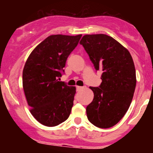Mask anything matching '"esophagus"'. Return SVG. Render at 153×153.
Here are the masks:
<instances>
[{"label": "esophagus", "instance_id": "esophagus-1", "mask_svg": "<svg viewBox=\"0 0 153 153\" xmlns=\"http://www.w3.org/2000/svg\"><path fill=\"white\" fill-rule=\"evenodd\" d=\"M83 88H84V87H83V86H76V90H77V91H80V90H81V89H82Z\"/></svg>", "mask_w": 153, "mask_h": 153}]
</instances>
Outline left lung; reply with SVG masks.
<instances>
[{"label": "left lung", "mask_w": 153, "mask_h": 153, "mask_svg": "<svg viewBox=\"0 0 153 153\" xmlns=\"http://www.w3.org/2000/svg\"><path fill=\"white\" fill-rule=\"evenodd\" d=\"M94 67L102 72L101 85L92 87L94 98L86 106L87 118L99 128L118 124L127 112L136 86L133 60L129 51L104 34L86 35L80 41Z\"/></svg>", "instance_id": "left-lung-1"}]
</instances>
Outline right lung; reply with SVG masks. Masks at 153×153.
<instances>
[{
    "instance_id": "add662e5",
    "label": "right lung",
    "mask_w": 153,
    "mask_h": 153,
    "mask_svg": "<svg viewBox=\"0 0 153 153\" xmlns=\"http://www.w3.org/2000/svg\"><path fill=\"white\" fill-rule=\"evenodd\" d=\"M81 36L50 35L34 49L26 61L24 93L31 114L44 126H57L70 115L75 87L59 81L68 56Z\"/></svg>"
}]
</instances>
